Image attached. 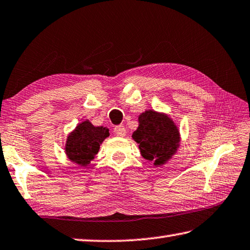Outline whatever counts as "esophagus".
<instances>
[{"label":"esophagus","mask_w":250,"mask_h":250,"mask_svg":"<svg viewBox=\"0 0 250 250\" xmlns=\"http://www.w3.org/2000/svg\"><path fill=\"white\" fill-rule=\"evenodd\" d=\"M114 133L116 136H119V137H124V136L126 135V129L124 126L122 125H119V126H115L114 128Z\"/></svg>","instance_id":"34e87169"}]
</instances>
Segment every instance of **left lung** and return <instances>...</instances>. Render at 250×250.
I'll return each mask as SVG.
<instances>
[{
    "mask_svg": "<svg viewBox=\"0 0 250 250\" xmlns=\"http://www.w3.org/2000/svg\"><path fill=\"white\" fill-rule=\"evenodd\" d=\"M131 137L138 144L144 159L163 167L175 155L181 145V133L175 122L164 112L146 110L138 116V127Z\"/></svg>",
    "mask_w": 250,
    "mask_h": 250,
    "instance_id": "obj_1",
    "label": "left lung"
}]
</instances>
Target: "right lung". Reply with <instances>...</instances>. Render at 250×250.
Masks as SVG:
<instances>
[{"mask_svg": "<svg viewBox=\"0 0 250 250\" xmlns=\"http://www.w3.org/2000/svg\"><path fill=\"white\" fill-rule=\"evenodd\" d=\"M109 136L107 127L95 126L89 120H84L67 135L64 152L70 162L84 167L95 159L100 146Z\"/></svg>", "mask_w": 250, "mask_h": 250, "instance_id": "right-lung-1", "label": "right lung"}]
</instances>
